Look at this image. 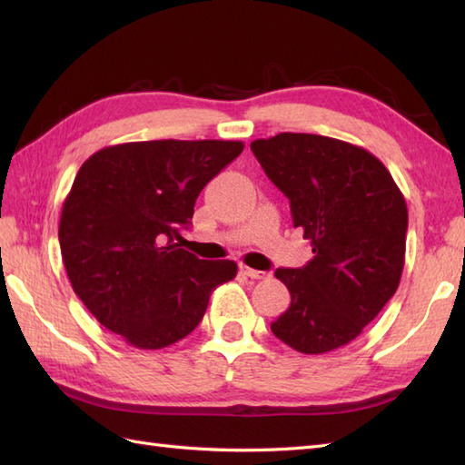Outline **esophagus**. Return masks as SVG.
Returning <instances> with one entry per match:
<instances>
[{
	"label": "esophagus",
	"mask_w": 465,
	"mask_h": 465,
	"mask_svg": "<svg viewBox=\"0 0 465 465\" xmlns=\"http://www.w3.org/2000/svg\"><path fill=\"white\" fill-rule=\"evenodd\" d=\"M242 273L245 275V278L250 280H265L268 278V272H260V270H253V268H245V265H242Z\"/></svg>",
	"instance_id": "obj_1"
}]
</instances>
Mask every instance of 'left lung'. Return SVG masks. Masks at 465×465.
Wrapping results in <instances>:
<instances>
[{
    "mask_svg": "<svg viewBox=\"0 0 465 465\" xmlns=\"http://www.w3.org/2000/svg\"><path fill=\"white\" fill-rule=\"evenodd\" d=\"M265 175L290 200L312 242L303 268H280L292 303L272 331L302 353L358 338L396 293L406 260L408 207L391 173L363 147L315 134L252 142Z\"/></svg>",
    "mask_w": 465,
    "mask_h": 465,
    "instance_id": "8db88e82",
    "label": "left lung"
}]
</instances>
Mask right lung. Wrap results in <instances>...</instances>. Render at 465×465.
Returning a JSON list of instances; mask_svg holds the SVG:
<instances>
[{
	"label": "right lung",
	"mask_w": 465,
	"mask_h": 465,
	"mask_svg": "<svg viewBox=\"0 0 465 465\" xmlns=\"http://www.w3.org/2000/svg\"><path fill=\"white\" fill-rule=\"evenodd\" d=\"M242 142L155 140L104 147L85 160L59 220L62 258L77 298L104 328L140 350L192 333L212 292L238 273L230 260L182 250L207 182Z\"/></svg>",
	"instance_id": "right-lung-1"
}]
</instances>
